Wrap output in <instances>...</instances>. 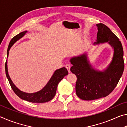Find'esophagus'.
Wrapping results in <instances>:
<instances>
[{"label": "esophagus", "instance_id": "34e87169", "mask_svg": "<svg viewBox=\"0 0 127 127\" xmlns=\"http://www.w3.org/2000/svg\"><path fill=\"white\" fill-rule=\"evenodd\" d=\"M65 68L67 69L68 72L70 73V65H69V64H66Z\"/></svg>", "mask_w": 127, "mask_h": 127}]
</instances>
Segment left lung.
Here are the masks:
<instances>
[{
	"label": "left lung",
	"mask_w": 127,
	"mask_h": 127,
	"mask_svg": "<svg viewBox=\"0 0 127 127\" xmlns=\"http://www.w3.org/2000/svg\"><path fill=\"white\" fill-rule=\"evenodd\" d=\"M97 34L94 45L107 43L113 49L112 60L102 70L91 65L85 53L72 57L70 71L77 76L76 92L83 100H94L108 96L117 86L124 70L123 50L120 41L110 29L103 23L96 24Z\"/></svg>",
	"instance_id": "left-lung-1"
}]
</instances>
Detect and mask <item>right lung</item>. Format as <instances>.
<instances>
[{"label": "right lung", "mask_w": 127, "mask_h": 127, "mask_svg": "<svg viewBox=\"0 0 127 127\" xmlns=\"http://www.w3.org/2000/svg\"><path fill=\"white\" fill-rule=\"evenodd\" d=\"M27 32V31H23L16 35L12 38L8 46L7 50V58L9 55V51L10 50L11 47L13 45L14 43H16L17 41L21 39L25 35V34ZM5 73L7 78L9 81L12 89L13 90L17 96L21 99L27 101L33 102V103H44L48 102L51 100H52L55 95L56 91L58 87V85L62 79L64 77L68 74V72L65 67L61 68L58 69H57L54 72L52 76L49 79L48 82L46 85L42 88V89L36 92L33 93H27V92H23L18 89L13 82L11 78L8 73V65L7 61H6L5 65Z\"/></svg>", "instance_id": "obj_1"}]
</instances>
